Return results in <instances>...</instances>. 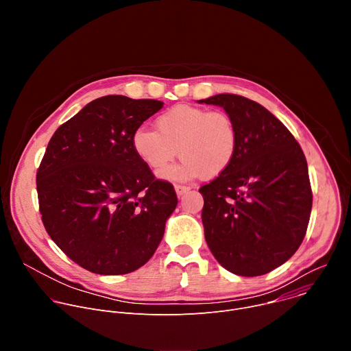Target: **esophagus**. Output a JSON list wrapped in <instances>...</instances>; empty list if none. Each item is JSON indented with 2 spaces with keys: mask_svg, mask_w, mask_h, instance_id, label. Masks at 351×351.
Listing matches in <instances>:
<instances>
[{
  "mask_svg": "<svg viewBox=\"0 0 351 351\" xmlns=\"http://www.w3.org/2000/svg\"><path fill=\"white\" fill-rule=\"evenodd\" d=\"M190 190V187L189 186H182V184H175V191H176V194L180 197V195H183L186 191H189Z\"/></svg>",
  "mask_w": 351,
  "mask_h": 351,
  "instance_id": "34e87169",
  "label": "esophagus"
}]
</instances>
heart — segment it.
I'll list each match as a JSON object with an SVG mask.
<instances>
[{
	"label": "heart",
	"mask_w": 351,
	"mask_h": 351,
	"mask_svg": "<svg viewBox=\"0 0 351 351\" xmlns=\"http://www.w3.org/2000/svg\"><path fill=\"white\" fill-rule=\"evenodd\" d=\"M157 132L138 128L132 137L137 157L153 171H160L178 156L180 164L160 172L173 182L223 173L237 153L239 136L233 119L223 111L193 106H175L156 121Z\"/></svg>",
	"instance_id": "b5f03b06"
}]
</instances>
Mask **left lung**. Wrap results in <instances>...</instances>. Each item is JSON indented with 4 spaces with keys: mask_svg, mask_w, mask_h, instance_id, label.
<instances>
[{
    "mask_svg": "<svg viewBox=\"0 0 351 351\" xmlns=\"http://www.w3.org/2000/svg\"><path fill=\"white\" fill-rule=\"evenodd\" d=\"M198 103L222 107L239 136L232 165L199 189L207 244L232 274H268L297 252L307 232L313 191L303 149L253 99L217 94Z\"/></svg>",
    "mask_w": 351,
    "mask_h": 351,
    "instance_id": "left-lung-1",
    "label": "left lung"
}]
</instances>
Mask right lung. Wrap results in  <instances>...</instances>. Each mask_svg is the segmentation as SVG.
I'll list each match as a JSON object with an SVG mask.
<instances>
[{
	"label": "right lung",
	"mask_w": 351,
	"mask_h": 351,
	"mask_svg": "<svg viewBox=\"0 0 351 351\" xmlns=\"http://www.w3.org/2000/svg\"><path fill=\"white\" fill-rule=\"evenodd\" d=\"M157 99L106 95L49 140L37 171L41 221L62 252L99 275H123L153 257L178 204L134 153L133 133L162 108Z\"/></svg>",
	"instance_id": "1"
}]
</instances>
